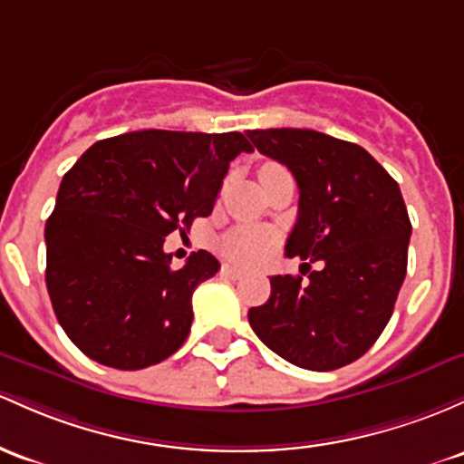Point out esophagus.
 <instances>
[{"label": "esophagus", "mask_w": 464, "mask_h": 464, "mask_svg": "<svg viewBox=\"0 0 464 464\" xmlns=\"http://www.w3.org/2000/svg\"><path fill=\"white\" fill-rule=\"evenodd\" d=\"M222 273L227 275V277H231V279H240V277H244V271H242V268L231 266V264H224V266H222Z\"/></svg>", "instance_id": "1"}]
</instances>
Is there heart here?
<instances>
[{"mask_svg": "<svg viewBox=\"0 0 464 464\" xmlns=\"http://www.w3.org/2000/svg\"><path fill=\"white\" fill-rule=\"evenodd\" d=\"M279 169V165L275 162H264L259 167V176L266 174V171ZM271 233L264 231V228H256V227H242L236 228V231L228 233L224 237V253L233 259V262H240V264H256L266 256V251L271 248Z\"/></svg>", "mask_w": 464, "mask_h": 464, "instance_id": "obj_1", "label": "heart"}]
</instances>
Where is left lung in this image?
<instances>
[{
  "mask_svg": "<svg viewBox=\"0 0 464 464\" xmlns=\"http://www.w3.org/2000/svg\"><path fill=\"white\" fill-rule=\"evenodd\" d=\"M246 136L297 180L286 256L324 262L306 284L299 275L271 277V297L248 310V324L288 363L343 368L381 337L403 286L411 224L399 185L363 147L322 131L282 127Z\"/></svg>",
  "mask_w": 464,
  "mask_h": 464,
  "instance_id": "1",
  "label": "left lung"
}]
</instances>
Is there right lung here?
I'll return each mask as SVG.
<instances>
[{"label": "right lung", "instance_id": "1", "mask_svg": "<svg viewBox=\"0 0 464 464\" xmlns=\"http://www.w3.org/2000/svg\"><path fill=\"white\" fill-rule=\"evenodd\" d=\"M253 151L240 131L142 130L94 142L61 180L45 222V286L85 356L140 370L191 330V295L220 262L198 251L171 268V231L211 216L228 162Z\"/></svg>", "mask_w": 464, "mask_h": 464}]
</instances>
